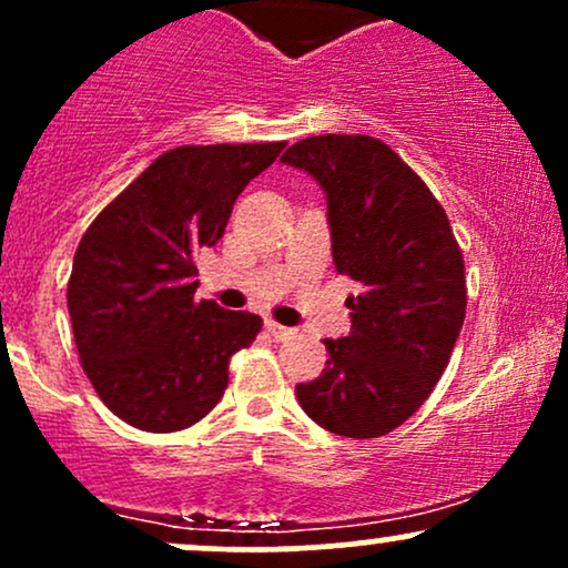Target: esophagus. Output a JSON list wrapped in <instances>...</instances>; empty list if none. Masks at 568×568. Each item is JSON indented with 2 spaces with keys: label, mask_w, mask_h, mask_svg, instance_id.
<instances>
[{
  "label": "esophagus",
  "mask_w": 568,
  "mask_h": 568,
  "mask_svg": "<svg viewBox=\"0 0 568 568\" xmlns=\"http://www.w3.org/2000/svg\"><path fill=\"white\" fill-rule=\"evenodd\" d=\"M266 331H270V334L275 336L277 342H288V338L296 336V328H285V325H280V323H275V321L266 323Z\"/></svg>",
  "instance_id": "34e87169"
}]
</instances>
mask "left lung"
<instances>
[{"label": "left lung", "instance_id": "left-lung-1", "mask_svg": "<svg viewBox=\"0 0 568 568\" xmlns=\"http://www.w3.org/2000/svg\"><path fill=\"white\" fill-rule=\"evenodd\" d=\"M283 162L315 175L328 200L352 328L325 338L315 382L296 384L312 422L344 438H379L427 400L465 323V258L425 181L374 135H312Z\"/></svg>", "mask_w": 568, "mask_h": 568}]
</instances>
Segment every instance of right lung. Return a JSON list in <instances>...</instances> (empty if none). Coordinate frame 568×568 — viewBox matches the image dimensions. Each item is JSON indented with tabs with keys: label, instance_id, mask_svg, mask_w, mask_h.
I'll return each mask as SVG.
<instances>
[{
	"label": "right lung",
	"instance_id": "add662e5",
	"mask_svg": "<svg viewBox=\"0 0 568 568\" xmlns=\"http://www.w3.org/2000/svg\"><path fill=\"white\" fill-rule=\"evenodd\" d=\"M285 141L179 146L160 154L82 234L67 302L77 352L112 414L146 433L200 422L262 317L197 291V253L224 237L247 181Z\"/></svg>",
	"mask_w": 568,
	"mask_h": 568
}]
</instances>
